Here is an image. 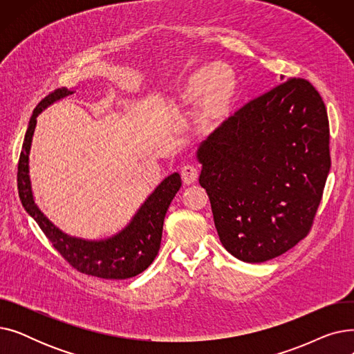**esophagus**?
Instances as JSON below:
<instances>
[{"label":"esophagus","instance_id":"1","mask_svg":"<svg viewBox=\"0 0 354 354\" xmlns=\"http://www.w3.org/2000/svg\"><path fill=\"white\" fill-rule=\"evenodd\" d=\"M180 176H182L183 183H187V185L196 182V179H198L196 167L194 165H185L180 169Z\"/></svg>","mask_w":354,"mask_h":354}]
</instances>
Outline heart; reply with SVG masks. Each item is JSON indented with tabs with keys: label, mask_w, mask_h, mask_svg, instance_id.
<instances>
[{
	"label": "heart",
	"mask_w": 354,
	"mask_h": 354,
	"mask_svg": "<svg viewBox=\"0 0 354 354\" xmlns=\"http://www.w3.org/2000/svg\"><path fill=\"white\" fill-rule=\"evenodd\" d=\"M238 82L235 73L222 63L202 67L180 88V104L198 102L196 120L205 127H214L227 118L236 96Z\"/></svg>",
	"instance_id": "heart-1"
}]
</instances>
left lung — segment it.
<instances>
[{
	"label": "left lung",
	"mask_w": 354,
	"mask_h": 354,
	"mask_svg": "<svg viewBox=\"0 0 354 354\" xmlns=\"http://www.w3.org/2000/svg\"><path fill=\"white\" fill-rule=\"evenodd\" d=\"M196 156L222 245L268 261L306 238L317 214L331 166L326 104L308 80L288 79L222 122Z\"/></svg>",
	"instance_id": "left-lung-1"
}]
</instances>
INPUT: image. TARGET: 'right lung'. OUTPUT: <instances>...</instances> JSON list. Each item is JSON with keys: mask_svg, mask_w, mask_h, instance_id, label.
Segmentation results:
<instances>
[{"mask_svg": "<svg viewBox=\"0 0 354 354\" xmlns=\"http://www.w3.org/2000/svg\"><path fill=\"white\" fill-rule=\"evenodd\" d=\"M68 95H73L71 90L66 87L57 88L35 106L26 132L20 160H18V195H20L24 209L34 218L53 247L74 270L87 275L106 278V280H126L143 272L156 258L160 248L163 219L180 188V176L179 174L167 176L145 201L130 224L122 232L109 239L86 241L73 238L54 227L34 203L28 176V155L37 116L48 104Z\"/></svg>", "mask_w": 354, "mask_h": 354, "instance_id": "add662e5", "label": "right lung"}]
</instances>
